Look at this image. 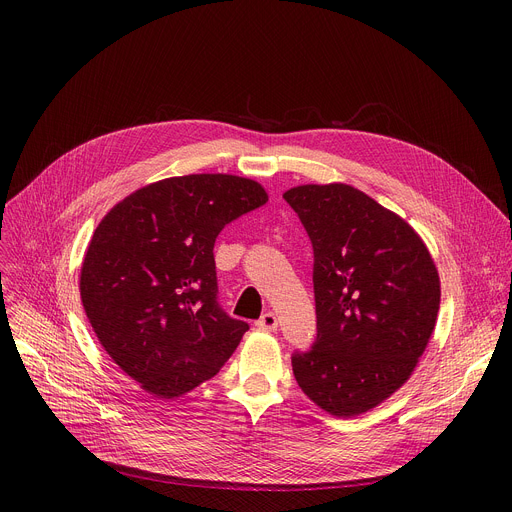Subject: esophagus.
I'll return each instance as SVG.
<instances>
[{
	"mask_svg": "<svg viewBox=\"0 0 512 512\" xmlns=\"http://www.w3.org/2000/svg\"><path fill=\"white\" fill-rule=\"evenodd\" d=\"M257 328L261 330H267V332H273L277 330V316L273 312H267L263 314L259 320H257Z\"/></svg>",
	"mask_w": 512,
	"mask_h": 512,
	"instance_id": "obj_1",
	"label": "esophagus"
}]
</instances>
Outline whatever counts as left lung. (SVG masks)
Segmentation results:
<instances>
[{
    "label": "left lung",
    "mask_w": 512,
    "mask_h": 512,
    "mask_svg": "<svg viewBox=\"0 0 512 512\" xmlns=\"http://www.w3.org/2000/svg\"><path fill=\"white\" fill-rule=\"evenodd\" d=\"M283 198L314 247L318 322L291 367L318 407L356 417L415 371L440 310V275L405 218L348 184H304Z\"/></svg>",
    "instance_id": "obj_1"
}]
</instances>
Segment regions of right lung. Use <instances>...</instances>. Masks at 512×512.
<instances>
[{"label": "right lung", "mask_w": 512, "mask_h": 512, "mask_svg": "<svg viewBox=\"0 0 512 512\" xmlns=\"http://www.w3.org/2000/svg\"><path fill=\"white\" fill-rule=\"evenodd\" d=\"M231 174H190L143 186L99 223L81 267L85 314L117 367L158 399L212 379L249 324L216 304L214 241L267 202Z\"/></svg>", "instance_id": "add662e5"}]
</instances>
